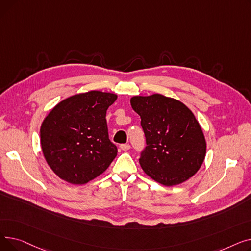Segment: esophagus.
Masks as SVG:
<instances>
[{"instance_id": "34e87169", "label": "esophagus", "mask_w": 251, "mask_h": 251, "mask_svg": "<svg viewBox=\"0 0 251 251\" xmlns=\"http://www.w3.org/2000/svg\"><path fill=\"white\" fill-rule=\"evenodd\" d=\"M120 149H121L122 151H128V150L130 149V144H128V143H124V144H121V146H120Z\"/></svg>"}]
</instances>
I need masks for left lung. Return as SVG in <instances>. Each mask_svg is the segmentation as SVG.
<instances>
[{
  "mask_svg": "<svg viewBox=\"0 0 251 251\" xmlns=\"http://www.w3.org/2000/svg\"><path fill=\"white\" fill-rule=\"evenodd\" d=\"M131 107L140 116L147 147L140 152L142 170L166 186L188 180L201 167L206 143L200 123L181 101L152 95L133 97Z\"/></svg>",
  "mask_w": 251,
  "mask_h": 251,
  "instance_id": "1",
  "label": "left lung"
}]
</instances>
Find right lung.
<instances>
[{
	"label": "right lung",
	"instance_id": "obj_1",
	"mask_svg": "<svg viewBox=\"0 0 251 251\" xmlns=\"http://www.w3.org/2000/svg\"><path fill=\"white\" fill-rule=\"evenodd\" d=\"M116 100L114 94L92 90L62 100L46 117L42 150L61 179L85 184L111 165L118 150L109 138L105 114Z\"/></svg>",
	"mask_w": 251,
	"mask_h": 251
}]
</instances>
